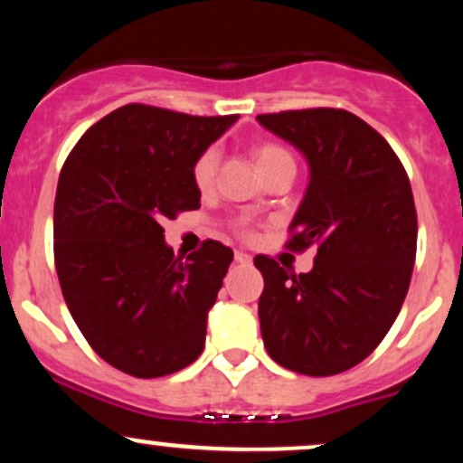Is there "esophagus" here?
Instances as JSON below:
<instances>
[{
    "label": "esophagus",
    "instance_id": "obj_1",
    "mask_svg": "<svg viewBox=\"0 0 463 463\" xmlns=\"http://www.w3.org/2000/svg\"><path fill=\"white\" fill-rule=\"evenodd\" d=\"M235 261L248 265L250 261H252V257H250L248 252H241V250H237V252H235Z\"/></svg>",
    "mask_w": 463,
    "mask_h": 463
}]
</instances>
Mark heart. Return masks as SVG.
I'll return each mask as SVG.
<instances>
[{
  "instance_id": "heart-1",
  "label": "heart",
  "mask_w": 463,
  "mask_h": 463,
  "mask_svg": "<svg viewBox=\"0 0 463 463\" xmlns=\"http://www.w3.org/2000/svg\"><path fill=\"white\" fill-rule=\"evenodd\" d=\"M254 158H257L259 172H265L272 165L285 161V158H291V154L285 150V147L276 146V143H259L254 147ZM215 167H217V154L215 150H206L198 156V161L194 163V183L198 189H209L213 184L215 178Z\"/></svg>"
}]
</instances>
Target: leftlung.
Instances as JSON below:
<instances>
[{
	"mask_svg": "<svg viewBox=\"0 0 463 463\" xmlns=\"http://www.w3.org/2000/svg\"><path fill=\"white\" fill-rule=\"evenodd\" d=\"M257 121L309 163L287 246L316 248L307 274L254 259L265 280L263 344L287 370L339 374L383 342L405 302L418 241L411 184L390 143L348 110H285Z\"/></svg>",
	"mask_w": 463,
	"mask_h": 463,
	"instance_id": "obj_1",
	"label": "left lung"
}]
</instances>
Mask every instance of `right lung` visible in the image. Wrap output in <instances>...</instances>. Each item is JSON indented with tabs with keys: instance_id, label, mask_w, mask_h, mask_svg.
Wrapping results in <instances>:
<instances>
[{
	"instance_id": "1",
	"label": "right lung",
	"mask_w": 463,
	"mask_h": 463,
	"mask_svg": "<svg viewBox=\"0 0 463 463\" xmlns=\"http://www.w3.org/2000/svg\"><path fill=\"white\" fill-rule=\"evenodd\" d=\"M239 115L126 104L80 137L54 202V261L69 313L113 368L156 379L194 364L232 250L174 257L163 222L200 209L194 163Z\"/></svg>"
}]
</instances>
